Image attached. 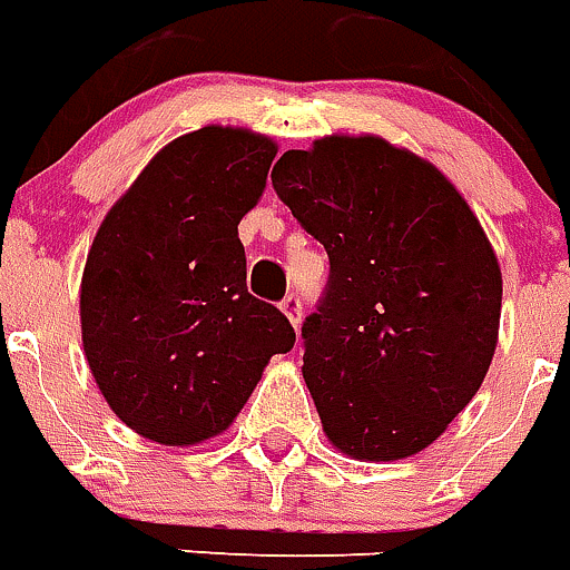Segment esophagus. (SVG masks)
<instances>
[{"label":"esophagus","mask_w":570,"mask_h":570,"mask_svg":"<svg viewBox=\"0 0 570 570\" xmlns=\"http://www.w3.org/2000/svg\"><path fill=\"white\" fill-rule=\"evenodd\" d=\"M279 308L285 312V317H288L294 326H299V321H303V299H299L297 294H288V297L279 303Z\"/></svg>","instance_id":"obj_1"}]
</instances>
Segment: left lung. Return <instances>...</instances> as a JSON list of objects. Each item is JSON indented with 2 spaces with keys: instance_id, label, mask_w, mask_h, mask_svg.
<instances>
[{
  "instance_id": "obj_1",
  "label": "left lung",
  "mask_w": 570,
  "mask_h": 570,
  "mask_svg": "<svg viewBox=\"0 0 570 570\" xmlns=\"http://www.w3.org/2000/svg\"><path fill=\"white\" fill-rule=\"evenodd\" d=\"M271 179L330 256L303 321L323 432L367 462L430 448L498 347L503 279L480 220L432 164L382 138L288 149Z\"/></svg>"
}]
</instances>
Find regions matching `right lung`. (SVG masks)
I'll list each match as a JSON object with an SVG mask.
<instances>
[{"instance_id": "add662e5", "label": "right lung", "mask_w": 570, "mask_h": 570, "mask_svg": "<svg viewBox=\"0 0 570 570\" xmlns=\"http://www.w3.org/2000/svg\"><path fill=\"white\" fill-rule=\"evenodd\" d=\"M276 144L247 129L181 135L99 226L81 276V341L102 397L158 444H199L244 409L294 326L247 291L240 217Z\"/></svg>"}]
</instances>
